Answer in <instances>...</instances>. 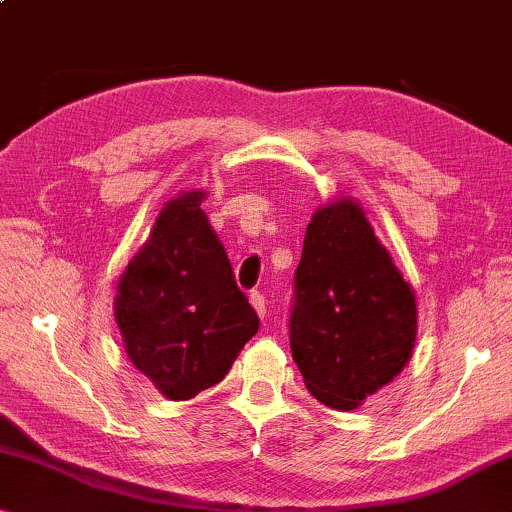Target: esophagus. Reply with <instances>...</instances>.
<instances>
[{
  "label": "esophagus",
  "instance_id": "esophagus-1",
  "mask_svg": "<svg viewBox=\"0 0 512 512\" xmlns=\"http://www.w3.org/2000/svg\"><path fill=\"white\" fill-rule=\"evenodd\" d=\"M249 302H251V306H254V309H256V313H258V316H265V313H267V300H265V295L261 293V290H251V293H249Z\"/></svg>",
  "mask_w": 512,
  "mask_h": 512
}]
</instances>
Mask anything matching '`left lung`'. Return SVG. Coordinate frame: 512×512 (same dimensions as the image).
Returning a JSON list of instances; mask_svg holds the SVG:
<instances>
[{
  "mask_svg": "<svg viewBox=\"0 0 512 512\" xmlns=\"http://www.w3.org/2000/svg\"><path fill=\"white\" fill-rule=\"evenodd\" d=\"M288 332L306 389L334 410H355L412 355L414 293L350 199L320 208L306 229Z\"/></svg>",
  "mask_w": 512,
  "mask_h": 512,
  "instance_id": "left-lung-1",
  "label": "left lung"
}]
</instances>
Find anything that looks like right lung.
Segmentation results:
<instances>
[{
  "label": "right lung",
  "instance_id": "obj_1",
  "mask_svg": "<svg viewBox=\"0 0 512 512\" xmlns=\"http://www.w3.org/2000/svg\"><path fill=\"white\" fill-rule=\"evenodd\" d=\"M201 199L187 192L167 203L116 295L130 361L169 400L222 380L261 325Z\"/></svg>",
  "mask_w": 512,
  "mask_h": 512
}]
</instances>
